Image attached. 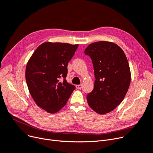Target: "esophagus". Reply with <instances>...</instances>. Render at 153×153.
Instances as JSON below:
<instances>
[{
  "mask_svg": "<svg viewBox=\"0 0 153 153\" xmlns=\"http://www.w3.org/2000/svg\"><path fill=\"white\" fill-rule=\"evenodd\" d=\"M76 89H81L82 88V85H76Z\"/></svg>",
  "mask_w": 153,
  "mask_h": 153,
  "instance_id": "esophagus-1",
  "label": "esophagus"
}]
</instances>
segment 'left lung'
Instances as JSON below:
<instances>
[{
  "label": "left lung",
  "instance_id": "8db88e82",
  "mask_svg": "<svg viewBox=\"0 0 153 153\" xmlns=\"http://www.w3.org/2000/svg\"><path fill=\"white\" fill-rule=\"evenodd\" d=\"M84 53L92 61L95 77L87 103L96 113L108 114L121 103L129 89L131 72L126 56L117 44L105 41L90 44Z\"/></svg>",
  "mask_w": 153,
  "mask_h": 153
}]
</instances>
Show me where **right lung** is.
Wrapping results in <instances>:
<instances>
[{
	"instance_id": "add662e5",
	"label": "right lung",
	"mask_w": 153,
	"mask_h": 153,
	"mask_svg": "<svg viewBox=\"0 0 153 153\" xmlns=\"http://www.w3.org/2000/svg\"><path fill=\"white\" fill-rule=\"evenodd\" d=\"M79 45L45 42L29 59L25 78L29 92L36 105L55 114L66 105L75 86L66 80L69 61Z\"/></svg>"
}]
</instances>
